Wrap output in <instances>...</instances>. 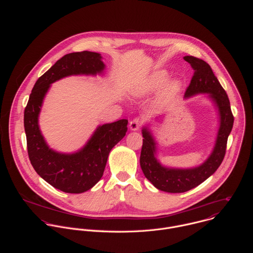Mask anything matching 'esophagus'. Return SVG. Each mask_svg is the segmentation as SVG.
<instances>
[{
  "label": "esophagus",
  "mask_w": 253,
  "mask_h": 253,
  "mask_svg": "<svg viewBox=\"0 0 253 253\" xmlns=\"http://www.w3.org/2000/svg\"><path fill=\"white\" fill-rule=\"evenodd\" d=\"M141 123H142L141 118L136 117V118H134L133 120H131L130 125H129V128H130L132 131H136V130H138V129L140 128Z\"/></svg>",
  "instance_id": "esophagus-1"
}]
</instances>
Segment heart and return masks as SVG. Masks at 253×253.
Here are the masks:
<instances>
[{"instance_id": "obj_1", "label": "heart", "mask_w": 253, "mask_h": 253, "mask_svg": "<svg viewBox=\"0 0 253 253\" xmlns=\"http://www.w3.org/2000/svg\"><path fill=\"white\" fill-rule=\"evenodd\" d=\"M166 73L165 72H157V73L153 74L150 78L147 79L145 84L142 87V91H150L154 90L155 88L159 87L165 80ZM180 86H181V82L179 80H174L171 83H169L165 89L163 90L161 96H160V102L161 103H167L172 99V97L179 91Z\"/></svg>"}]
</instances>
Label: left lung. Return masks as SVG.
<instances>
[{
    "label": "left lung",
    "instance_id": "obj_1",
    "mask_svg": "<svg viewBox=\"0 0 253 253\" xmlns=\"http://www.w3.org/2000/svg\"><path fill=\"white\" fill-rule=\"evenodd\" d=\"M183 59L194 70L190 84L185 91V97L208 93L218 107L220 128L212 154L202 165L193 169H169L161 166L154 157L155 142L150 132L146 128L142 130L144 139L140 155L141 169L156 188L170 193L188 191L201 184L218 169L225 156L227 139L234 121L227 94L214 76L210 66L205 61L193 56H185Z\"/></svg>",
    "mask_w": 253,
    "mask_h": 253
}]
</instances>
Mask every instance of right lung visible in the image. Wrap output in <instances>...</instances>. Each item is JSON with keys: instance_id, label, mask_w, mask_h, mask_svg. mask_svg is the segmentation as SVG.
Masks as SVG:
<instances>
[{"instance_id": "obj_1", "label": "right lung", "mask_w": 253, "mask_h": 253, "mask_svg": "<svg viewBox=\"0 0 253 253\" xmlns=\"http://www.w3.org/2000/svg\"><path fill=\"white\" fill-rule=\"evenodd\" d=\"M105 65L98 53H70L58 60L36 82L24 112L29 159L35 171L53 187L67 193L91 189L103 176L108 155L125 136L128 120L99 126L87 145L75 154H61L48 147L38 126L41 105L50 84L70 75L101 73Z\"/></svg>"}]
</instances>
